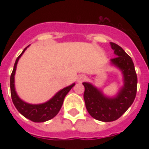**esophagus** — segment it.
I'll list each match as a JSON object with an SVG mask.
<instances>
[{
	"label": "esophagus",
	"instance_id": "esophagus-1",
	"mask_svg": "<svg viewBox=\"0 0 149 149\" xmlns=\"http://www.w3.org/2000/svg\"><path fill=\"white\" fill-rule=\"evenodd\" d=\"M86 80V76H84V75H80V76H78L77 77V82L78 83H81V82H83Z\"/></svg>",
	"mask_w": 149,
	"mask_h": 149
}]
</instances>
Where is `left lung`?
<instances>
[{"label": "left lung", "mask_w": 149, "mask_h": 149, "mask_svg": "<svg viewBox=\"0 0 149 149\" xmlns=\"http://www.w3.org/2000/svg\"><path fill=\"white\" fill-rule=\"evenodd\" d=\"M110 45L116 56L111 59V63L121 70L124 86L115 97L110 98L90 83H83L87 111L94 119L104 122L114 121L120 118L133 103L137 88V76L132 58L120 46L112 42Z\"/></svg>", "instance_id": "1"}]
</instances>
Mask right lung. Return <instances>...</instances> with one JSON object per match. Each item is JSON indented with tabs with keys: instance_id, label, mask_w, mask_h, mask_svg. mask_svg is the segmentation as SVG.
Returning a JSON list of instances; mask_svg holds the SVG:
<instances>
[{
	"instance_id": "obj_1",
	"label": "right lung",
	"mask_w": 149,
	"mask_h": 149,
	"mask_svg": "<svg viewBox=\"0 0 149 149\" xmlns=\"http://www.w3.org/2000/svg\"><path fill=\"white\" fill-rule=\"evenodd\" d=\"M26 49H27V47L23 50L21 55L19 56L16 60L13 70L12 72L11 77H10V91H11L12 100L14 104L16 109L18 110V112H20L21 115L24 116V117H26L33 122L47 121L57 115V113L63 104L65 96L68 94L69 91L71 90L72 88L74 86L75 83L63 88L61 91H59L54 97L45 103L40 104H28L23 101L21 99H20V97H18L17 94L16 93V90H15L14 76L18 61Z\"/></svg>"
}]
</instances>
